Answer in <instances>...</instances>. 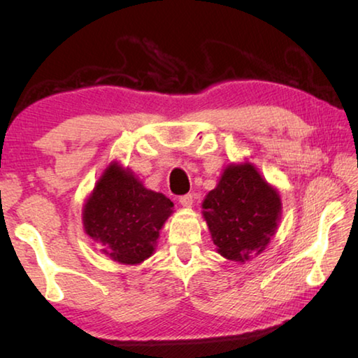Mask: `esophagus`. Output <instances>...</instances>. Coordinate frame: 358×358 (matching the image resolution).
Here are the masks:
<instances>
[{
	"mask_svg": "<svg viewBox=\"0 0 358 358\" xmlns=\"http://www.w3.org/2000/svg\"><path fill=\"white\" fill-rule=\"evenodd\" d=\"M180 203L183 205V207L189 208V207H192V203H194V197L191 196V194H186V196H181V197H180Z\"/></svg>",
	"mask_w": 358,
	"mask_h": 358,
	"instance_id": "1",
	"label": "esophagus"
}]
</instances>
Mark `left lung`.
<instances>
[{
  "instance_id": "left-lung-1",
  "label": "left lung",
  "mask_w": 358,
  "mask_h": 358,
  "mask_svg": "<svg viewBox=\"0 0 358 358\" xmlns=\"http://www.w3.org/2000/svg\"><path fill=\"white\" fill-rule=\"evenodd\" d=\"M202 215L222 257L245 264L268 246L281 217V196L251 162L230 164L203 199Z\"/></svg>"
}]
</instances>
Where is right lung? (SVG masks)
I'll return each instance as SVG.
<instances>
[{
  "instance_id": "right-lung-1",
  "label": "right lung",
  "mask_w": 358,
  "mask_h": 358,
  "mask_svg": "<svg viewBox=\"0 0 358 358\" xmlns=\"http://www.w3.org/2000/svg\"><path fill=\"white\" fill-rule=\"evenodd\" d=\"M172 207L171 199L147 189L129 169L113 161L83 205V229L115 262L137 265L155 252Z\"/></svg>"
}]
</instances>
